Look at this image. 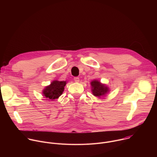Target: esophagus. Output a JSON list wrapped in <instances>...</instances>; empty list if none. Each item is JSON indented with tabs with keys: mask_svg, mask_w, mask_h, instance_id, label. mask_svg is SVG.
<instances>
[{
	"mask_svg": "<svg viewBox=\"0 0 157 157\" xmlns=\"http://www.w3.org/2000/svg\"><path fill=\"white\" fill-rule=\"evenodd\" d=\"M74 80H75V82H78L79 81V78H78V77H75V78H74Z\"/></svg>",
	"mask_w": 157,
	"mask_h": 157,
	"instance_id": "1",
	"label": "esophagus"
}]
</instances>
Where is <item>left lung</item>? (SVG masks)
Returning <instances> with one entry per match:
<instances>
[{"instance_id":"left-lung-1","label":"left lung","mask_w":157,"mask_h":157,"mask_svg":"<svg viewBox=\"0 0 157 157\" xmlns=\"http://www.w3.org/2000/svg\"><path fill=\"white\" fill-rule=\"evenodd\" d=\"M91 85L93 94L96 97L101 98L102 96H105L109 91V89L107 86L101 83V82L98 80L91 81Z\"/></svg>"}]
</instances>
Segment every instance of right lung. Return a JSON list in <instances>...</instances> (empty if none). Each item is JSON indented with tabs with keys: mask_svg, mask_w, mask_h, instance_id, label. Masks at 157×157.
I'll list each match as a JSON object with an SVG mask.
<instances>
[{
	"mask_svg": "<svg viewBox=\"0 0 157 157\" xmlns=\"http://www.w3.org/2000/svg\"><path fill=\"white\" fill-rule=\"evenodd\" d=\"M66 81H53L49 86L43 89V96L48 98V100H54L58 99L63 93Z\"/></svg>",
	"mask_w": 157,
	"mask_h": 157,
	"instance_id": "1",
	"label": "right lung"
}]
</instances>
